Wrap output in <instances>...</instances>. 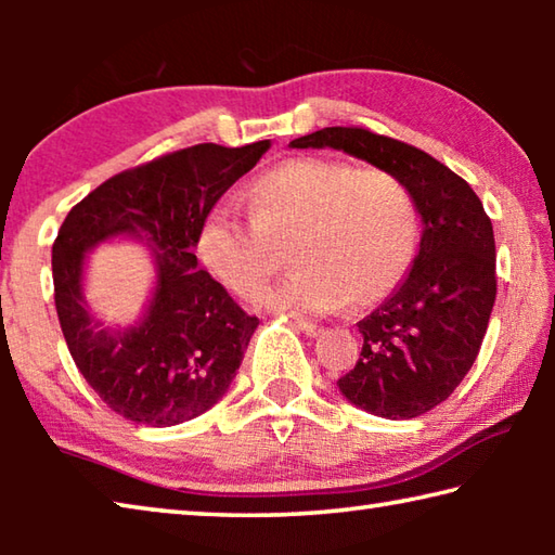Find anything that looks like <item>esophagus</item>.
Masks as SVG:
<instances>
[{
  "mask_svg": "<svg viewBox=\"0 0 555 555\" xmlns=\"http://www.w3.org/2000/svg\"><path fill=\"white\" fill-rule=\"evenodd\" d=\"M291 325H294L296 331L306 333L308 337H318V335H321V331H323L321 325H315V323H311V321H298V318H294V321H291Z\"/></svg>",
  "mask_w": 555,
  "mask_h": 555,
  "instance_id": "obj_1",
  "label": "esophagus"
}]
</instances>
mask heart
Returning a JSON list of instances; mask_svg holds the SVG:
<instances>
[{
  "instance_id": "1",
  "label": "heart",
  "mask_w": 555,
  "mask_h": 555,
  "mask_svg": "<svg viewBox=\"0 0 555 555\" xmlns=\"http://www.w3.org/2000/svg\"><path fill=\"white\" fill-rule=\"evenodd\" d=\"M249 210L218 201L205 212L195 255L222 288L255 298L291 242L296 269L259 304L291 315H323L370 306L389 294L413 259L416 205L397 176L337 158L300 156L249 185Z\"/></svg>"
}]
</instances>
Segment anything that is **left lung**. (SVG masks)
<instances>
[{
    "mask_svg": "<svg viewBox=\"0 0 555 555\" xmlns=\"http://www.w3.org/2000/svg\"><path fill=\"white\" fill-rule=\"evenodd\" d=\"M294 149H337L397 176L421 215L406 279L362 318V352L337 379L343 397L382 418H416L455 391L485 340L496 296L492 220L448 166L362 127H325Z\"/></svg>",
    "mask_w": 555,
    "mask_h": 555,
    "instance_id": "left-lung-1",
    "label": "left lung"
}]
</instances>
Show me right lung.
Wrapping results in <instances>:
<instances>
[{
	"mask_svg": "<svg viewBox=\"0 0 555 555\" xmlns=\"http://www.w3.org/2000/svg\"><path fill=\"white\" fill-rule=\"evenodd\" d=\"M269 139L198 144L112 176L63 220L53 242V291L73 362L107 406L166 428L215 406L237 374L259 321L198 267L195 237L228 188L257 166ZM129 236L146 243L157 284L134 326L109 328L81 291L87 251Z\"/></svg>",
	"mask_w": 555,
	"mask_h": 555,
	"instance_id": "obj_1",
	"label": "right lung"
}]
</instances>
